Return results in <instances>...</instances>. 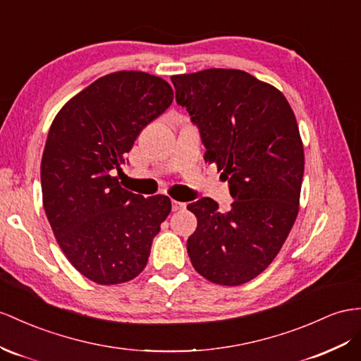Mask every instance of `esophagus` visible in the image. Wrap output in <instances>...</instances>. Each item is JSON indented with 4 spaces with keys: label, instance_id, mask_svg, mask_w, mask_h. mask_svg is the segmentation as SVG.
Masks as SVG:
<instances>
[{
    "label": "esophagus",
    "instance_id": "34e87169",
    "mask_svg": "<svg viewBox=\"0 0 361 361\" xmlns=\"http://www.w3.org/2000/svg\"><path fill=\"white\" fill-rule=\"evenodd\" d=\"M186 202H181V201H177V200H172V210L173 212H178V210H183L186 209Z\"/></svg>",
    "mask_w": 361,
    "mask_h": 361
}]
</instances>
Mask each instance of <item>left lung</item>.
I'll return each instance as SVG.
<instances>
[{
    "instance_id": "left-lung-1",
    "label": "left lung",
    "mask_w": 361,
    "mask_h": 361,
    "mask_svg": "<svg viewBox=\"0 0 361 361\" xmlns=\"http://www.w3.org/2000/svg\"><path fill=\"white\" fill-rule=\"evenodd\" d=\"M171 80L200 128L204 160L223 171L235 200L226 214L212 198L188 206L198 221L188 239L190 262L214 283H245L273 262L298 216L305 157L295 116L279 90L243 70Z\"/></svg>"
}]
</instances>
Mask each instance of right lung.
I'll list each match as a JSON object with an SVG mask.
<instances>
[{"label":"right lung","instance_id":"right-lung-1","mask_svg":"<svg viewBox=\"0 0 361 361\" xmlns=\"http://www.w3.org/2000/svg\"><path fill=\"white\" fill-rule=\"evenodd\" d=\"M173 100L168 82L143 71H116L61 108L41 161L42 204L63 255L100 285L134 279L171 212L164 195L123 189L116 169L142 129Z\"/></svg>","mask_w":361,"mask_h":361}]
</instances>
